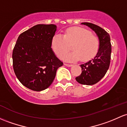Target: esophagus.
Listing matches in <instances>:
<instances>
[{
    "label": "esophagus",
    "mask_w": 127,
    "mask_h": 127,
    "mask_svg": "<svg viewBox=\"0 0 127 127\" xmlns=\"http://www.w3.org/2000/svg\"><path fill=\"white\" fill-rule=\"evenodd\" d=\"M64 65H65V66H67V67H71V66H73L72 64H67V63H64Z\"/></svg>",
    "instance_id": "obj_1"
}]
</instances>
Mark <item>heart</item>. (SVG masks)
<instances>
[{
	"label": "heart",
	"mask_w": 127,
	"mask_h": 127,
	"mask_svg": "<svg viewBox=\"0 0 127 127\" xmlns=\"http://www.w3.org/2000/svg\"><path fill=\"white\" fill-rule=\"evenodd\" d=\"M73 44L72 52L64 55ZM52 48L59 57L67 61H76L80 58L83 61L92 59L96 55L99 48V40L92 35L91 32L80 28H73L67 30L64 35L60 34L54 35L52 39Z\"/></svg>",
	"instance_id": "heart-1"
}]
</instances>
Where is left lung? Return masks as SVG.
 Segmentation results:
<instances>
[{"label":"left lung","mask_w":127,"mask_h":127,"mask_svg":"<svg viewBox=\"0 0 127 127\" xmlns=\"http://www.w3.org/2000/svg\"><path fill=\"white\" fill-rule=\"evenodd\" d=\"M81 24L92 30L99 40V48L96 56L88 62L80 65L82 73L75 78L80 84L90 86L99 81L109 68L111 53L110 37L104 29L97 25L88 22Z\"/></svg>","instance_id":"8db88e82"}]
</instances>
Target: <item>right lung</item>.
Wrapping results in <instances>:
<instances>
[{
	"mask_svg": "<svg viewBox=\"0 0 127 127\" xmlns=\"http://www.w3.org/2000/svg\"><path fill=\"white\" fill-rule=\"evenodd\" d=\"M56 25L39 24L22 33L12 52L14 73L27 88L40 92L48 88L63 65L51 48Z\"/></svg>",
	"mask_w": 127,
	"mask_h": 127,
	"instance_id": "1",
	"label": "right lung"
}]
</instances>
